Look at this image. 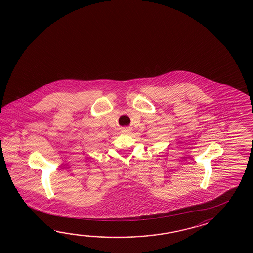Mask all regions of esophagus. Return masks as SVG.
Instances as JSON below:
<instances>
[{"mask_svg": "<svg viewBox=\"0 0 253 253\" xmlns=\"http://www.w3.org/2000/svg\"><path fill=\"white\" fill-rule=\"evenodd\" d=\"M124 132H126V133H129V129H125L124 130Z\"/></svg>", "mask_w": 253, "mask_h": 253, "instance_id": "34e87169", "label": "esophagus"}]
</instances>
